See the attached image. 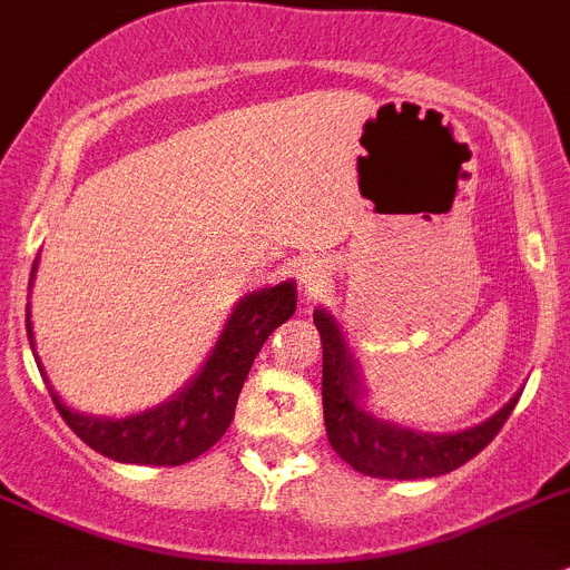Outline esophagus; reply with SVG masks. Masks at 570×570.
I'll return each mask as SVG.
<instances>
[{
    "label": "esophagus",
    "instance_id": "obj_1",
    "mask_svg": "<svg viewBox=\"0 0 570 570\" xmlns=\"http://www.w3.org/2000/svg\"><path fill=\"white\" fill-rule=\"evenodd\" d=\"M298 278L304 284L306 292H315L326 278H330V266L326 261H315V257H306L298 264Z\"/></svg>",
    "mask_w": 570,
    "mask_h": 570
}]
</instances>
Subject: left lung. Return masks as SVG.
Wrapping results in <instances>:
<instances>
[{"label": "left lung", "mask_w": 570, "mask_h": 570, "mask_svg": "<svg viewBox=\"0 0 570 570\" xmlns=\"http://www.w3.org/2000/svg\"><path fill=\"white\" fill-rule=\"evenodd\" d=\"M315 326L324 344V379H321V399H324L326 439L333 450L350 468L373 479H430L462 468L476 456L479 450L497 439L508 415L517 407L519 395L504 404L497 415L476 428L450 435H430L404 430L373 419L358 407V384L344 335L326 309H315Z\"/></svg>", "instance_id": "8db88e82"}]
</instances>
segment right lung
Wrapping results in <instances>:
<instances>
[{
	"mask_svg": "<svg viewBox=\"0 0 570 570\" xmlns=\"http://www.w3.org/2000/svg\"><path fill=\"white\" fill-rule=\"evenodd\" d=\"M37 269V264H33ZM295 313V284L269 286L252 292L235 306L220 341L212 350L189 387H183L171 402L128 419H97L79 415L59 402L51 390L59 415L91 450L114 462L131 464H186L203 456L235 419L237 395L261 353L264 341ZM28 341L31 315H28Z\"/></svg>",
	"mask_w": 570,
	"mask_h": 570,
	"instance_id": "obj_1",
	"label": "right lung"
}]
</instances>
